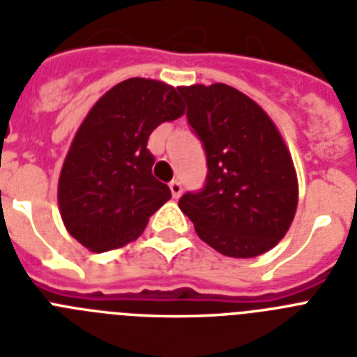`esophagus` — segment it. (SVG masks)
<instances>
[{"label":"esophagus","instance_id":"esophagus-1","mask_svg":"<svg viewBox=\"0 0 357 357\" xmlns=\"http://www.w3.org/2000/svg\"><path fill=\"white\" fill-rule=\"evenodd\" d=\"M170 192H172V196L176 199L179 198V196H181V192H183V187H181V183H179L178 179H174V181H170Z\"/></svg>","mask_w":357,"mask_h":357}]
</instances>
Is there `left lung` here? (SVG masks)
Returning a JSON list of instances; mask_svg holds the SVG:
<instances>
[{"instance_id": "8db88e82", "label": "left lung", "mask_w": 357, "mask_h": 357, "mask_svg": "<svg viewBox=\"0 0 357 357\" xmlns=\"http://www.w3.org/2000/svg\"><path fill=\"white\" fill-rule=\"evenodd\" d=\"M187 119L207 153V181L179 208L205 244L233 259L268 253L294 222L299 183L269 115L227 84L181 86Z\"/></svg>"}]
</instances>
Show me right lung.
I'll return each instance as SVG.
<instances>
[{
  "mask_svg": "<svg viewBox=\"0 0 357 357\" xmlns=\"http://www.w3.org/2000/svg\"><path fill=\"white\" fill-rule=\"evenodd\" d=\"M183 113L178 88L139 77L113 86L89 109L58 178L60 216L84 248L104 253L130 244L169 202L146 143L159 124Z\"/></svg>",
  "mask_w": 357,
  "mask_h": 357,
  "instance_id": "obj_1",
  "label": "right lung"
}]
</instances>
